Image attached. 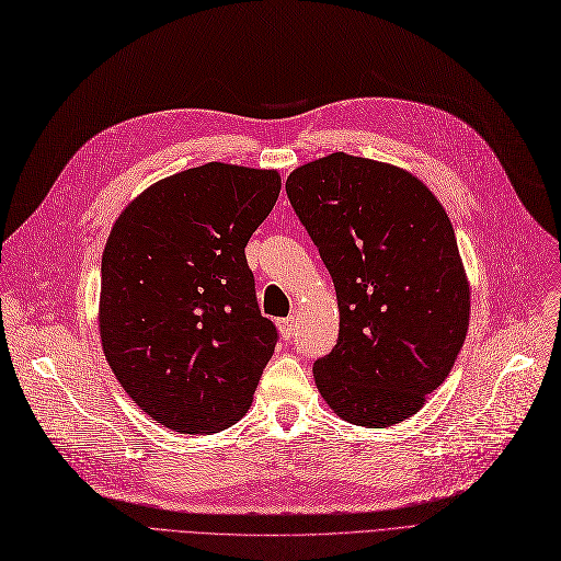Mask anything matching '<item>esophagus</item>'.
Here are the masks:
<instances>
[{
    "label": "esophagus",
    "instance_id": "1",
    "mask_svg": "<svg viewBox=\"0 0 561 561\" xmlns=\"http://www.w3.org/2000/svg\"><path fill=\"white\" fill-rule=\"evenodd\" d=\"M277 328H279L282 337H284L286 342H291V337H294V333H296V319H294V317L277 319Z\"/></svg>",
    "mask_w": 561,
    "mask_h": 561
}]
</instances>
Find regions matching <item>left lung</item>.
<instances>
[{
	"label": "left lung",
	"instance_id": "8db88e82",
	"mask_svg": "<svg viewBox=\"0 0 561 561\" xmlns=\"http://www.w3.org/2000/svg\"><path fill=\"white\" fill-rule=\"evenodd\" d=\"M286 196L337 291L340 337L314 363L319 392L354 425L411 419L448 377L469 325L446 210L411 173L344 152L296 169Z\"/></svg>",
	"mask_w": 561,
	"mask_h": 561
}]
</instances>
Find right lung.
Returning a JSON list of instances; mask_svg holds the SVG:
<instances>
[{
  "label": "right lung",
  "mask_w": 561,
  "mask_h": 561,
  "mask_svg": "<svg viewBox=\"0 0 561 561\" xmlns=\"http://www.w3.org/2000/svg\"><path fill=\"white\" fill-rule=\"evenodd\" d=\"M279 196L275 171L205 163L119 215L101 259L99 330L117 381L182 434L231 427L279 340L244 247Z\"/></svg>",
  "instance_id": "right-lung-1"
}]
</instances>
